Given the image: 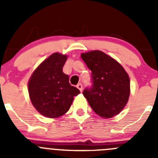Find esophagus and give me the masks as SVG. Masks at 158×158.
Instances as JSON below:
<instances>
[{"instance_id": "34e87169", "label": "esophagus", "mask_w": 158, "mask_h": 158, "mask_svg": "<svg viewBox=\"0 0 158 158\" xmlns=\"http://www.w3.org/2000/svg\"><path fill=\"white\" fill-rule=\"evenodd\" d=\"M77 89H79V90H80L81 92L83 91V85H82V84H81V83L77 84Z\"/></svg>"}]
</instances>
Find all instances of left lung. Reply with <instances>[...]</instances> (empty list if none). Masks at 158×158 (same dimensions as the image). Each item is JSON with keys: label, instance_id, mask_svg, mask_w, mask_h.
<instances>
[{"label": "left lung", "instance_id": "8db88e82", "mask_svg": "<svg viewBox=\"0 0 158 158\" xmlns=\"http://www.w3.org/2000/svg\"><path fill=\"white\" fill-rule=\"evenodd\" d=\"M81 56L92 71V87L83 91L89 105L102 118L118 115L129 99L127 73L117 61L100 51L82 53Z\"/></svg>", "mask_w": 158, "mask_h": 158}]
</instances>
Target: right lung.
Returning a JSON list of instances; mask_svg holds the SVG:
<instances>
[{
	"mask_svg": "<svg viewBox=\"0 0 158 158\" xmlns=\"http://www.w3.org/2000/svg\"><path fill=\"white\" fill-rule=\"evenodd\" d=\"M67 56L54 53L33 72L28 81L31 101L36 110L47 118H58L69 111L80 91L69 82L62 72Z\"/></svg>",
	"mask_w": 158,
	"mask_h": 158,
	"instance_id": "right-lung-1",
	"label": "right lung"
}]
</instances>
